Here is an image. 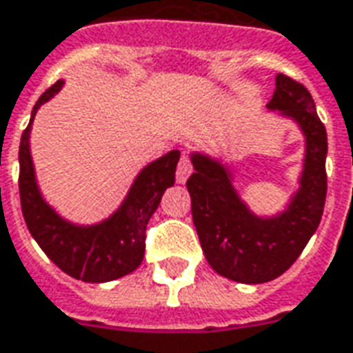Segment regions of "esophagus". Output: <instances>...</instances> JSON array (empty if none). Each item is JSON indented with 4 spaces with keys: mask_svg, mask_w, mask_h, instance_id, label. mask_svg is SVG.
I'll return each instance as SVG.
<instances>
[{
    "mask_svg": "<svg viewBox=\"0 0 353 353\" xmlns=\"http://www.w3.org/2000/svg\"><path fill=\"white\" fill-rule=\"evenodd\" d=\"M192 174V161L188 155H182L181 161H179V167H176V182L179 184H184L188 181V176Z\"/></svg>",
    "mask_w": 353,
    "mask_h": 353,
    "instance_id": "obj_1",
    "label": "esophagus"
}]
</instances>
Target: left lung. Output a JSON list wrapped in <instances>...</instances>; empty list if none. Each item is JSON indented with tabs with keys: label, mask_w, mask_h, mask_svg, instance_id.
Listing matches in <instances>:
<instances>
[{
	"label": "left lung",
	"mask_w": 353,
	"mask_h": 353,
	"mask_svg": "<svg viewBox=\"0 0 353 353\" xmlns=\"http://www.w3.org/2000/svg\"><path fill=\"white\" fill-rule=\"evenodd\" d=\"M269 111L292 119L305 138L300 188L284 211L261 217L238 196L227 165L205 153H192L186 188L192 219L213 271L244 284L269 283L290 269L317 230L327 198V130L307 88L286 74H276Z\"/></svg>",
	"instance_id": "8db88e82"
}]
</instances>
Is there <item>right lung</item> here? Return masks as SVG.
I'll return each mask as SVG.
<instances>
[{
	"mask_svg": "<svg viewBox=\"0 0 353 353\" xmlns=\"http://www.w3.org/2000/svg\"><path fill=\"white\" fill-rule=\"evenodd\" d=\"M63 80H57L40 96L21 138L19 192L23 217L38 246L61 271L84 283H109L132 273L142 263L148 221L159 205L165 190L174 184L181 152L172 150L145 165L138 172L119 209L101 223L74 225L63 219L43 200L30 155L34 117L46 101H50L63 88Z\"/></svg>",
	"mask_w": 353,
	"mask_h": 353,
	"instance_id": "add662e5",
	"label": "right lung"
}]
</instances>
